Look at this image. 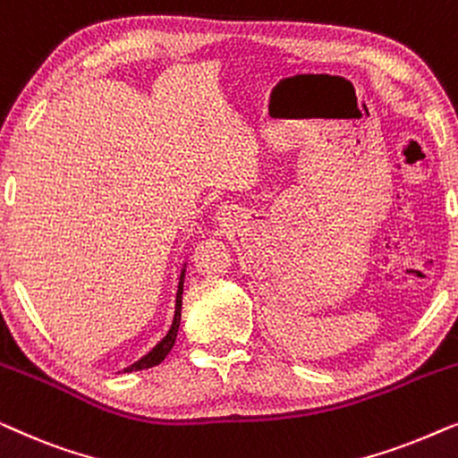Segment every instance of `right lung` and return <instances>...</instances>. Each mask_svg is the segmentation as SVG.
I'll use <instances>...</instances> for the list:
<instances>
[{"label": "right lung", "mask_w": 458, "mask_h": 458, "mask_svg": "<svg viewBox=\"0 0 458 458\" xmlns=\"http://www.w3.org/2000/svg\"><path fill=\"white\" fill-rule=\"evenodd\" d=\"M183 281H185V265L181 268L179 275V287H177V300H174V317H173V325L168 329V334L162 337V340L156 344V346L149 350L146 356H141L140 360L129 365L127 369H123V373H131V371H141V369H149L160 365L165 360V356L171 352V348L174 346V340H177V331H179V323H181V302H183Z\"/></svg>", "instance_id": "obj_1"}]
</instances>
